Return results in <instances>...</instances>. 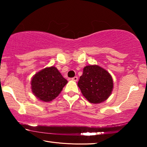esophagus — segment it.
<instances>
[{
    "label": "esophagus",
    "instance_id": "1",
    "mask_svg": "<svg viewBox=\"0 0 147 147\" xmlns=\"http://www.w3.org/2000/svg\"><path fill=\"white\" fill-rule=\"evenodd\" d=\"M71 80H73V81H78V78L77 77V76H75V77L72 78H71Z\"/></svg>",
    "mask_w": 147,
    "mask_h": 147
}]
</instances>
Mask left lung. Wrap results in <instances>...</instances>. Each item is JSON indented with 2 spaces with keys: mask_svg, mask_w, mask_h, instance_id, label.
<instances>
[{
  "mask_svg": "<svg viewBox=\"0 0 147 147\" xmlns=\"http://www.w3.org/2000/svg\"><path fill=\"white\" fill-rule=\"evenodd\" d=\"M82 94L91 103H101L107 100L113 89L112 76L98 65H88L78 83Z\"/></svg>",
  "mask_w": 147,
  "mask_h": 147,
  "instance_id": "obj_1",
  "label": "left lung"
}]
</instances>
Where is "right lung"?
Masks as SVG:
<instances>
[{"instance_id": "add662e5", "label": "right lung", "mask_w": 147, "mask_h": 147, "mask_svg": "<svg viewBox=\"0 0 147 147\" xmlns=\"http://www.w3.org/2000/svg\"><path fill=\"white\" fill-rule=\"evenodd\" d=\"M67 83L57 68L52 66L34 76L31 80V89L36 97L47 102L55 99Z\"/></svg>"}]
</instances>
